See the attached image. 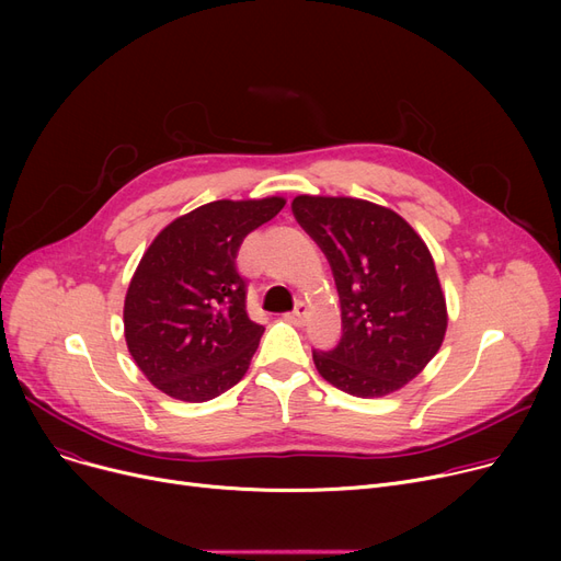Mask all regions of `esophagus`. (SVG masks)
Returning a JSON list of instances; mask_svg holds the SVG:
<instances>
[{
    "instance_id": "esophagus-1",
    "label": "esophagus",
    "mask_w": 561,
    "mask_h": 561,
    "mask_svg": "<svg viewBox=\"0 0 561 561\" xmlns=\"http://www.w3.org/2000/svg\"><path fill=\"white\" fill-rule=\"evenodd\" d=\"M288 318H290V322H296V325H305L307 318H309V305L307 302H298L296 309L288 313Z\"/></svg>"
}]
</instances>
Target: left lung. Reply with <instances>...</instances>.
Returning a JSON list of instances; mask_svg holds the SVG:
<instances>
[{"instance_id":"1","label":"left lung","mask_w":561,"mask_h":561,"mask_svg":"<svg viewBox=\"0 0 561 561\" xmlns=\"http://www.w3.org/2000/svg\"><path fill=\"white\" fill-rule=\"evenodd\" d=\"M293 214L328 254L343 336L313 364L332 387L381 398L400 391L434 359L448 307L430 248L389 206L359 197L298 195Z\"/></svg>"}]
</instances>
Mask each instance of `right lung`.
I'll return each mask as SVG.
<instances>
[{
	"instance_id": "1",
	"label": "right lung",
	"mask_w": 561,
	"mask_h": 561,
	"mask_svg": "<svg viewBox=\"0 0 561 561\" xmlns=\"http://www.w3.org/2000/svg\"><path fill=\"white\" fill-rule=\"evenodd\" d=\"M286 199H216L174 218L138 261L125 296V341L140 373L182 402L239 385L263 328L250 320L236 254Z\"/></svg>"
}]
</instances>
